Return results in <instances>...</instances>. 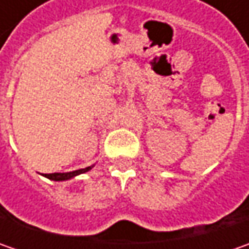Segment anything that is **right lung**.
Wrapping results in <instances>:
<instances>
[{"label":"right lung","mask_w":249,"mask_h":249,"mask_svg":"<svg viewBox=\"0 0 249 249\" xmlns=\"http://www.w3.org/2000/svg\"><path fill=\"white\" fill-rule=\"evenodd\" d=\"M91 167H84V169H79V170H73V172H68V173H45L43 175L44 177H47V178H50V180H53V181H65V180H71L74 176H79V175H82V173H86V172H89Z\"/></svg>","instance_id":"1"}]
</instances>
